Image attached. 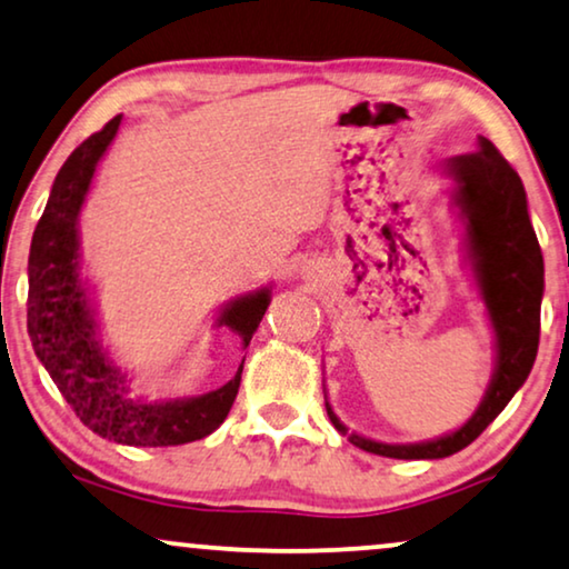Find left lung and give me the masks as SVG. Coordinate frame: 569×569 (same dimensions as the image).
<instances>
[{
  "mask_svg": "<svg viewBox=\"0 0 569 569\" xmlns=\"http://www.w3.org/2000/svg\"><path fill=\"white\" fill-rule=\"evenodd\" d=\"M446 174L456 182L451 198L467 227V260L492 322L495 371L475 415L453 433L422 443H379L348 433L327 402L332 426L350 443L389 459H443L467 448L523 387L539 350L543 258L521 178L485 136L477 151L448 159Z\"/></svg>",
  "mask_w": 569,
  "mask_h": 569,
  "instance_id": "left-lung-1",
  "label": "left lung"
}]
</instances>
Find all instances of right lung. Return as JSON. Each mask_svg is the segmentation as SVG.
Here are the masks:
<instances>
[{"label":"right lung","instance_id":"obj_1","mask_svg":"<svg viewBox=\"0 0 569 569\" xmlns=\"http://www.w3.org/2000/svg\"><path fill=\"white\" fill-rule=\"evenodd\" d=\"M121 121L123 116H116L79 143L56 174L30 242L28 335L48 376L92 433L123 446H182L211 436L227 420L242 366L234 379L208 395L147 402L131 397L126 373L102 348L94 309L79 276V211ZM268 303L270 288L239 296L219 311L216 325H227L247 348Z\"/></svg>","mask_w":569,"mask_h":569}]
</instances>
